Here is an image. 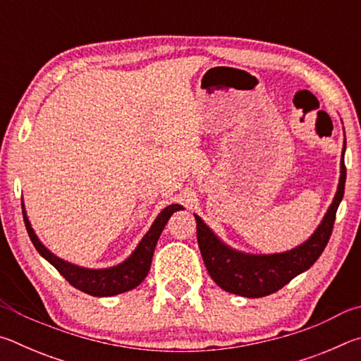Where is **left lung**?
<instances>
[{"label":"left lung","mask_w":361,"mask_h":361,"mask_svg":"<svg viewBox=\"0 0 361 361\" xmlns=\"http://www.w3.org/2000/svg\"><path fill=\"white\" fill-rule=\"evenodd\" d=\"M345 140L342 148L341 176L338 191L323 216L319 228L307 240L296 248L274 255H250L231 248L197 215V242L207 271L219 288L243 298H262L291 282L314 264L331 237L336 212L344 197L345 186Z\"/></svg>","instance_id":"obj_1"}]
</instances>
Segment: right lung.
<instances>
[{"label": "right lung", "instance_id": "add662e5", "mask_svg": "<svg viewBox=\"0 0 361 361\" xmlns=\"http://www.w3.org/2000/svg\"><path fill=\"white\" fill-rule=\"evenodd\" d=\"M23 210V221H25V228L32 239L35 248L38 250V253L42 258L47 259L51 264L62 274L65 280H68V283L75 286V288L87 293L90 296H114L126 293L129 290H133L135 286L143 282L145 277L148 276L152 255H154L156 243L161 237V232L166 228L169 218L173 215L175 212L183 210V207L178 204H172L159 213L154 223L146 232L145 237L133 250L132 255L126 261H122L121 264L106 267V269H87L76 264H71L68 261H63L62 258L54 255L52 252L42 245L38 235L35 234L32 224L28 221L25 207L22 205Z\"/></svg>", "mask_w": 361, "mask_h": 361}]
</instances>
